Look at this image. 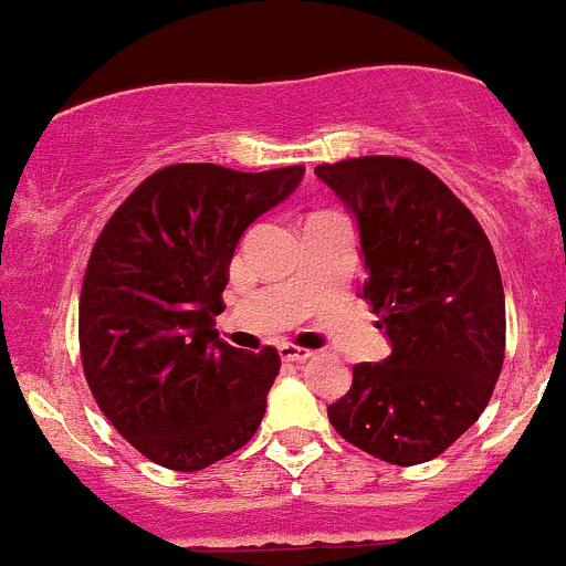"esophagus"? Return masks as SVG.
<instances>
[{"label": "esophagus", "instance_id": "34e87169", "mask_svg": "<svg viewBox=\"0 0 566 566\" xmlns=\"http://www.w3.org/2000/svg\"><path fill=\"white\" fill-rule=\"evenodd\" d=\"M277 352H281L283 363H305L313 357L311 349H302V346H294V344H281V349Z\"/></svg>", "mask_w": 566, "mask_h": 566}]
</instances>
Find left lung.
<instances>
[{
    "label": "left lung",
    "instance_id": "obj_1",
    "mask_svg": "<svg viewBox=\"0 0 566 566\" xmlns=\"http://www.w3.org/2000/svg\"><path fill=\"white\" fill-rule=\"evenodd\" d=\"M316 176L355 217L360 294L390 340L382 363L352 368L329 423L377 460L421 465L479 421L501 374L506 302L495 253L471 209L418 161L360 156L318 165Z\"/></svg>",
    "mask_w": 566,
    "mask_h": 566
}]
</instances>
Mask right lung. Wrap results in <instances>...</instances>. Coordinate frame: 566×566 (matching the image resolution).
Here are the masks:
<instances>
[{
	"instance_id": "right-lung-1",
	"label": "right lung",
	"mask_w": 566,
	"mask_h": 566,
	"mask_svg": "<svg viewBox=\"0 0 566 566\" xmlns=\"http://www.w3.org/2000/svg\"><path fill=\"white\" fill-rule=\"evenodd\" d=\"M302 176V165L161 167L95 239L80 296L82 366L101 412L156 465L203 471L261 427L281 355L226 344L214 316L242 233Z\"/></svg>"
}]
</instances>
